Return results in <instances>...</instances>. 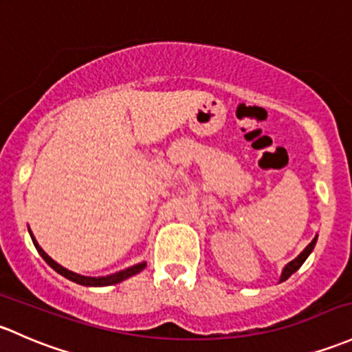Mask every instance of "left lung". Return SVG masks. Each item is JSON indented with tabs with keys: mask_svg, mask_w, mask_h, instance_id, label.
<instances>
[{
	"mask_svg": "<svg viewBox=\"0 0 352 352\" xmlns=\"http://www.w3.org/2000/svg\"><path fill=\"white\" fill-rule=\"evenodd\" d=\"M316 243H317V236L312 239V241H310L309 246H307L305 250H303L302 253L298 254V256L295 258L294 261H290V263L285 266L283 272H282V276H280V282H285V280H288L292 275H294L295 272H297L298 268H300V266L303 265V261H305L307 258H309V254L312 253V250H314V246H316Z\"/></svg>",
	"mask_w": 352,
	"mask_h": 352,
	"instance_id": "8db88e82",
	"label": "left lung"
}]
</instances>
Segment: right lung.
Segmentation results:
<instances>
[{
  "label": "right lung",
  "instance_id": "obj_1",
  "mask_svg": "<svg viewBox=\"0 0 352 352\" xmlns=\"http://www.w3.org/2000/svg\"><path fill=\"white\" fill-rule=\"evenodd\" d=\"M28 232H30V236H32V241H33V244H35V248H36V251H38L40 256H42L43 260H45L47 263H49L52 268L55 270V272L60 273L62 276H65V278L70 280V282L84 285V287H108V285H116V283L123 282V280L129 278V276H133V275H136V273H140L146 266L145 261H143V263L133 265V266H129V268H126V270H121V272L113 273V275H108V276H84V275H79V273L70 272V270L64 268V266L58 265L57 261L52 260L49 254H47L45 251H43L42 248H40V244L36 243L35 236L32 234V231H30V229H28Z\"/></svg>",
  "mask_w": 352,
  "mask_h": 352
}]
</instances>
